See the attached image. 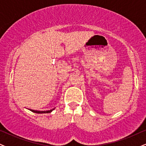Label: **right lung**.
Instances as JSON below:
<instances>
[{"mask_svg":"<svg viewBox=\"0 0 146 146\" xmlns=\"http://www.w3.org/2000/svg\"><path fill=\"white\" fill-rule=\"evenodd\" d=\"M31 110V112H33V113H39V114H42V113H51L52 110H53V109L50 110H46V111H39V110H31V109H29Z\"/></svg>","mask_w":146,"mask_h":146,"instance_id":"right-lung-1","label":"right lung"}]
</instances>
